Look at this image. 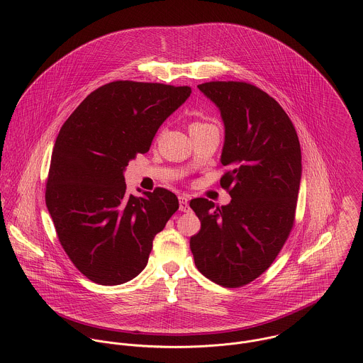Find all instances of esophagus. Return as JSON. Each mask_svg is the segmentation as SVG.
Instances as JSON below:
<instances>
[{"label":"esophagus","instance_id":"esophagus-1","mask_svg":"<svg viewBox=\"0 0 363 363\" xmlns=\"http://www.w3.org/2000/svg\"><path fill=\"white\" fill-rule=\"evenodd\" d=\"M188 196H179V209L182 212H188L189 211V202H188Z\"/></svg>","mask_w":363,"mask_h":363}]
</instances>
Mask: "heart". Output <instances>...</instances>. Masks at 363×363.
<instances>
[{
    "instance_id": "b5f03b06",
    "label": "heart",
    "mask_w": 363,
    "mask_h": 363,
    "mask_svg": "<svg viewBox=\"0 0 363 363\" xmlns=\"http://www.w3.org/2000/svg\"><path fill=\"white\" fill-rule=\"evenodd\" d=\"M208 128H218L211 121H205V120H194L189 125V131H202V130H208Z\"/></svg>"
}]
</instances>
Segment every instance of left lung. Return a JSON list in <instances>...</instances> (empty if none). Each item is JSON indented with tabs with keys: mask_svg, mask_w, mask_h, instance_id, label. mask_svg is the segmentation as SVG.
Masks as SVG:
<instances>
[{
	"mask_svg": "<svg viewBox=\"0 0 363 363\" xmlns=\"http://www.w3.org/2000/svg\"><path fill=\"white\" fill-rule=\"evenodd\" d=\"M225 123L220 186L226 206L189 202L201 230L189 240L195 266L211 281L243 287L276 260L296 222L301 148L293 121L266 91L246 82L198 86Z\"/></svg>",
	"mask_w": 363,
	"mask_h": 363,
	"instance_id": "left-lung-1",
	"label": "left lung"
}]
</instances>
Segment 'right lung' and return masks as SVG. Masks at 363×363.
<instances>
[{"label":"right lung","instance_id":"right-lung-1","mask_svg":"<svg viewBox=\"0 0 363 363\" xmlns=\"http://www.w3.org/2000/svg\"><path fill=\"white\" fill-rule=\"evenodd\" d=\"M189 94V86L116 80L91 91L62 125L45 201L63 250L89 280L117 286L140 274L155 235L178 211L165 188L128 195L123 172Z\"/></svg>","mask_w":363,"mask_h":363}]
</instances>
